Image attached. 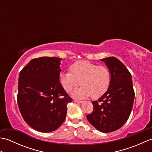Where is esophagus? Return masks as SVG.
Masks as SVG:
<instances>
[{"instance_id":"1","label":"esophagus","mask_w":152,"mask_h":152,"mask_svg":"<svg viewBox=\"0 0 152 152\" xmlns=\"http://www.w3.org/2000/svg\"><path fill=\"white\" fill-rule=\"evenodd\" d=\"M74 101L75 102H78V103H82L83 102V101H80V100H78V99H74Z\"/></svg>"}]
</instances>
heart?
I'll return each instance as SVG.
<instances>
[{
  "label": "heart",
  "instance_id": "obj_1",
  "mask_svg": "<svg viewBox=\"0 0 152 152\" xmlns=\"http://www.w3.org/2000/svg\"><path fill=\"white\" fill-rule=\"evenodd\" d=\"M70 71L59 74V82L67 93L81 84L82 87L74 93L77 97L91 96L93 99H98L108 91L110 86L111 72L106 66L80 61L70 66Z\"/></svg>",
  "mask_w": 152,
  "mask_h": 152
}]
</instances>
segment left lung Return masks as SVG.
Masks as SVG:
<instances>
[{
    "label": "left lung",
    "mask_w": 152,
    "mask_h": 152,
    "mask_svg": "<svg viewBox=\"0 0 152 152\" xmlns=\"http://www.w3.org/2000/svg\"><path fill=\"white\" fill-rule=\"evenodd\" d=\"M111 72L108 90L97 101H92L93 111L88 121L98 131L110 133L119 129L127 121L133 106L134 91L129 71L114 57L101 59Z\"/></svg>",
    "instance_id": "left-lung-1"
}]
</instances>
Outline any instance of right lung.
Listing matches in <instances>:
<instances>
[{"instance_id":"obj_1","label":"right lung","mask_w":152,"mask_h":152,"mask_svg":"<svg viewBox=\"0 0 152 152\" xmlns=\"http://www.w3.org/2000/svg\"><path fill=\"white\" fill-rule=\"evenodd\" d=\"M61 58L32 59L19 74L17 101L25 121L34 129L50 133L66 118L67 104L72 99L59 82Z\"/></svg>"}]
</instances>
